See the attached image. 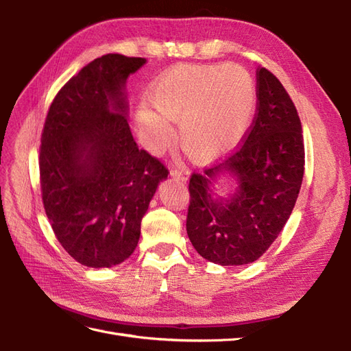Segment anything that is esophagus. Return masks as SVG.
<instances>
[{
    "label": "esophagus",
    "mask_w": 351,
    "mask_h": 351,
    "mask_svg": "<svg viewBox=\"0 0 351 351\" xmlns=\"http://www.w3.org/2000/svg\"><path fill=\"white\" fill-rule=\"evenodd\" d=\"M189 169L186 168H182V167H177L174 169H171V177L176 178V180H180V182H187L189 180Z\"/></svg>",
    "instance_id": "obj_1"
}]
</instances>
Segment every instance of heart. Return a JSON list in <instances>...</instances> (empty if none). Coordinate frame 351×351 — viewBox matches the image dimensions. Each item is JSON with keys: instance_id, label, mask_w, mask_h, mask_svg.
<instances>
[{"instance_id": "heart-1", "label": "heart", "mask_w": 351, "mask_h": 351, "mask_svg": "<svg viewBox=\"0 0 351 351\" xmlns=\"http://www.w3.org/2000/svg\"><path fill=\"white\" fill-rule=\"evenodd\" d=\"M256 84L240 66L183 64L161 74L147 92L154 110L137 111L142 143L161 154L173 143L169 121H178V139L197 164H210L241 142L256 108Z\"/></svg>"}]
</instances>
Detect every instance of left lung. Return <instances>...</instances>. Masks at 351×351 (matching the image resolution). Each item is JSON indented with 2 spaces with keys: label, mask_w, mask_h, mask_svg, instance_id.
<instances>
[{
  "label": "left lung",
  "mask_w": 351,
  "mask_h": 351,
  "mask_svg": "<svg viewBox=\"0 0 351 351\" xmlns=\"http://www.w3.org/2000/svg\"><path fill=\"white\" fill-rule=\"evenodd\" d=\"M304 173L302 123L289 93L267 69L258 70V114L240 149L193 174L187 236L221 267L258 261L280 236Z\"/></svg>",
  "instance_id": "8db88e82"
}]
</instances>
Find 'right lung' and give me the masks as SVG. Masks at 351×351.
<instances>
[{
	"label": "right lung",
	"mask_w": 351,
	"mask_h": 351,
	"mask_svg": "<svg viewBox=\"0 0 351 351\" xmlns=\"http://www.w3.org/2000/svg\"><path fill=\"white\" fill-rule=\"evenodd\" d=\"M145 58L107 54L71 77L52 101L40 139L42 200L61 246L89 268L134 252L141 222L167 168L137 147L125 82Z\"/></svg>",
	"instance_id": "1"
}]
</instances>
